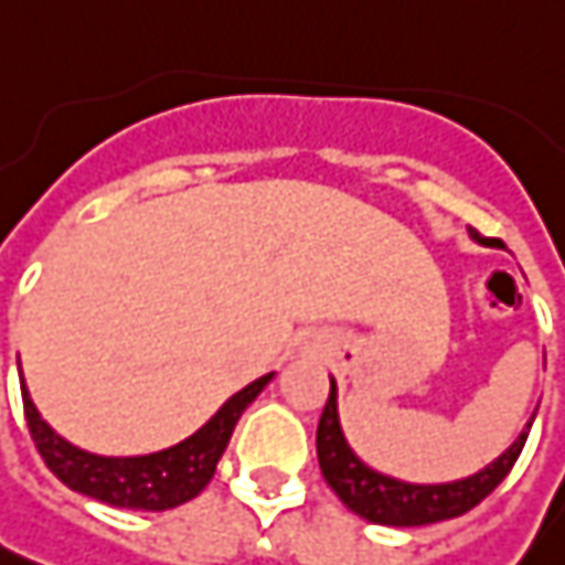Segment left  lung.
Returning <instances> with one entry per match:
<instances>
[{
	"mask_svg": "<svg viewBox=\"0 0 565 565\" xmlns=\"http://www.w3.org/2000/svg\"><path fill=\"white\" fill-rule=\"evenodd\" d=\"M469 234L481 241L476 231H469ZM481 244H488V241H481ZM532 418L522 428V435L476 476L447 481V484H409V481L381 476L375 469H369L350 450V444L343 438L341 416H338V384L331 379V394H328V403L321 409L319 431H316V450H319L321 476L331 484V491L347 503V510H353L375 525L409 529V525L444 522V519H454V515L469 513L472 507H478L503 478L510 476L513 462L525 447Z\"/></svg>",
	"mask_w": 565,
	"mask_h": 565,
	"instance_id": "obj_1",
	"label": "left lung"
}]
</instances>
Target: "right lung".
<instances>
[{
    "mask_svg": "<svg viewBox=\"0 0 565 565\" xmlns=\"http://www.w3.org/2000/svg\"><path fill=\"white\" fill-rule=\"evenodd\" d=\"M271 379H275V372L246 384L244 391H237L234 397L227 399L200 431H193L190 438L168 447V450L147 454V457H99V454H87V450L74 447V444H68V440L58 438L52 431L50 425L43 422V416L36 413L24 384H21V397H24L30 438L36 444L43 462L52 469V476L58 478L62 484H68L71 491H77V494H87L93 500H99V503H108V507L162 513V510H171V507H181L186 500H193L212 481L224 447L234 435L237 418L244 416L246 406L263 394V387Z\"/></svg>",
    "mask_w": 565,
    "mask_h": 565,
    "instance_id": "1",
    "label": "right lung"
}]
</instances>
